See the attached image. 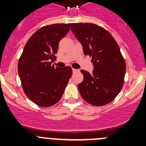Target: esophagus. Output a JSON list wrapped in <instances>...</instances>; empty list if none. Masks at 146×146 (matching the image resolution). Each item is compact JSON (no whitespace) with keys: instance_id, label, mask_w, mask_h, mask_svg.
<instances>
[{"instance_id":"34e87169","label":"esophagus","mask_w":146,"mask_h":146,"mask_svg":"<svg viewBox=\"0 0 146 146\" xmlns=\"http://www.w3.org/2000/svg\"><path fill=\"white\" fill-rule=\"evenodd\" d=\"M72 72H73V73H75V72H79V70H78V69H72Z\"/></svg>"}]
</instances>
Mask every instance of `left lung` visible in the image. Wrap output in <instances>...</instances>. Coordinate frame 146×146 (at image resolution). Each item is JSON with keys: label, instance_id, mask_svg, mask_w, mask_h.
<instances>
[{"label": "left lung", "instance_id": "1", "mask_svg": "<svg viewBox=\"0 0 146 146\" xmlns=\"http://www.w3.org/2000/svg\"><path fill=\"white\" fill-rule=\"evenodd\" d=\"M71 30L86 55L92 57L91 74L81 70L84 79L78 85L82 99L95 106L112 102L124 82L126 63L112 35L93 23H72Z\"/></svg>", "mask_w": 146, "mask_h": 146}]
</instances>
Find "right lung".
Listing matches in <instances>:
<instances>
[{"mask_svg": "<svg viewBox=\"0 0 146 146\" xmlns=\"http://www.w3.org/2000/svg\"><path fill=\"white\" fill-rule=\"evenodd\" d=\"M69 29L70 24L63 23L42 27L27 42L19 59L18 74L23 91L38 106L47 108L56 104L72 76L70 66L60 69L50 62Z\"/></svg>", "mask_w": 146, "mask_h": 146, "instance_id": "1", "label": "right lung"}]
</instances>
